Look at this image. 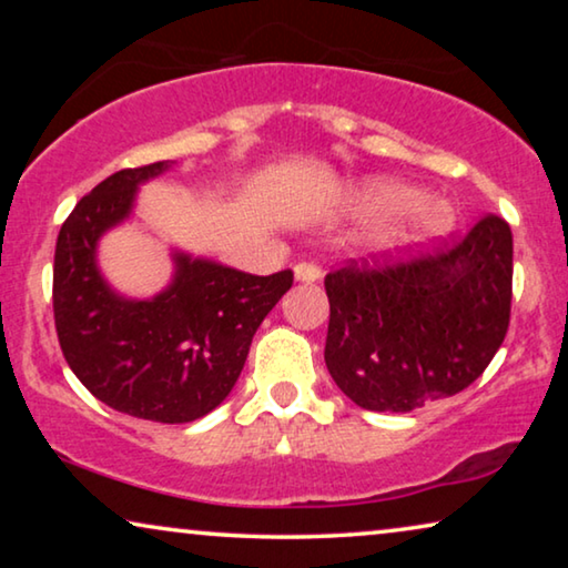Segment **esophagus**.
I'll return each mask as SVG.
<instances>
[{"instance_id": "esophagus-1", "label": "esophagus", "mask_w": 568, "mask_h": 568, "mask_svg": "<svg viewBox=\"0 0 568 568\" xmlns=\"http://www.w3.org/2000/svg\"><path fill=\"white\" fill-rule=\"evenodd\" d=\"M294 278H297L300 284H315L317 278H321V268L313 266V263H297V266H294Z\"/></svg>"}]
</instances>
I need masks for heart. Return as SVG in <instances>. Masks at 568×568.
Wrapping results in <instances>:
<instances>
[{
	"label": "heart",
	"mask_w": 568,
	"mask_h": 568,
	"mask_svg": "<svg viewBox=\"0 0 568 568\" xmlns=\"http://www.w3.org/2000/svg\"><path fill=\"white\" fill-rule=\"evenodd\" d=\"M348 201L362 220L379 222L369 235V251L379 258H398L416 247L437 243L455 224L449 204L424 196L418 185L395 178L364 181Z\"/></svg>",
	"instance_id": "obj_1"
}]
</instances>
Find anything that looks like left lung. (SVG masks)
Segmentation results:
<instances>
[{"label":"left lung","instance_id":"1","mask_svg":"<svg viewBox=\"0 0 568 568\" xmlns=\"http://www.w3.org/2000/svg\"><path fill=\"white\" fill-rule=\"evenodd\" d=\"M325 367L367 410L408 414L484 375L509 328L511 230L488 214L455 247L325 276Z\"/></svg>","mask_w":568,"mask_h":568}]
</instances>
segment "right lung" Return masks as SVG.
Segmentation results:
<instances>
[{"label":"right lung","mask_w":568,"mask_h":568,"mask_svg":"<svg viewBox=\"0 0 568 568\" xmlns=\"http://www.w3.org/2000/svg\"><path fill=\"white\" fill-rule=\"evenodd\" d=\"M170 165L119 170L67 216L53 255V317L67 364L98 400L146 422L185 424L235 387L292 271L253 276L173 251V278L154 297L113 290L98 263L100 237L129 220L139 185Z\"/></svg>","instance_id":"1"}]
</instances>
